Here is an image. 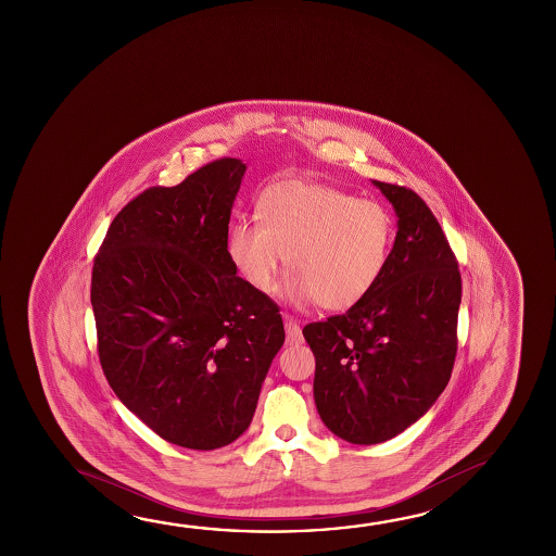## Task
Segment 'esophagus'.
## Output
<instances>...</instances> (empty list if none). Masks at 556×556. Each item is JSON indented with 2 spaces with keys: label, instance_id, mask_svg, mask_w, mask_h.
I'll return each mask as SVG.
<instances>
[{
  "label": "esophagus",
  "instance_id": "obj_1",
  "mask_svg": "<svg viewBox=\"0 0 556 556\" xmlns=\"http://www.w3.org/2000/svg\"><path fill=\"white\" fill-rule=\"evenodd\" d=\"M285 319V333H287V343L289 345H301L302 341H304V337H302L301 324L296 321V319L292 318V316H282Z\"/></svg>",
  "mask_w": 556,
  "mask_h": 556
}]
</instances>
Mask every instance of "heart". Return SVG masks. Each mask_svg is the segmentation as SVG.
<instances>
[{
	"label": "heart",
	"mask_w": 556,
	"mask_h": 556,
	"mask_svg": "<svg viewBox=\"0 0 556 556\" xmlns=\"http://www.w3.org/2000/svg\"><path fill=\"white\" fill-rule=\"evenodd\" d=\"M255 217L257 225L230 227L227 252L260 294L274 291L287 255L291 301L318 302L331 312L353 308L380 281L392 254L395 225L388 207L326 184H269L255 201Z\"/></svg>",
	"instance_id": "1"
}]
</instances>
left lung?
Instances as JSON below:
<instances>
[{"label":"left lung","mask_w":556,"mask_h":556,"mask_svg":"<svg viewBox=\"0 0 556 556\" xmlns=\"http://www.w3.org/2000/svg\"><path fill=\"white\" fill-rule=\"evenodd\" d=\"M397 215L380 281L346 314L302 329L316 356L314 401L351 444L397 437L444 392L457 353L462 275L442 227L415 191L374 180Z\"/></svg>","instance_id":"1"}]
</instances>
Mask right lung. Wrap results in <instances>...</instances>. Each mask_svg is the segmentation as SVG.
Masks as SVG:
<instances>
[{"label":"right lung","mask_w":556,"mask_h":556,"mask_svg":"<svg viewBox=\"0 0 556 556\" xmlns=\"http://www.w3.org/2000/svg\"><path fill=\"white\" fill-rule=\"evenodd\" d=\"M247 164L217 159L139 193L94 255L91 304L102 372L166 442L215 450L252 422L285 341L279 308L238 277L228 220Z\"/></svg>","instance_id":"right-lung-1"}]
</instances>
